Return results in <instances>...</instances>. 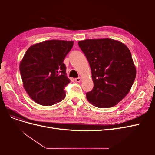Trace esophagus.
Wrapping results in <instances>:
<instances>
[{
	"instance_id": "34e87169",
	"label": "esophagus",
	"mask_w": 155,
	"mask_h": 155,
	"mask_svg": "<svg viewBox=\"0 0 155 155\" xmlns=\"http://www.w3.org/2000/svg\"><path fill=\"white\" fill-rule=\"evenodd\" d=\"M75 81H76V82H80L81 81V78H76V79H75Z\"/></svg>"
}]
</instances>
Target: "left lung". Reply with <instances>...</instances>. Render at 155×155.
<instances>
[{
    "label": "left lung",
    "instance_id": "1",
    "mask_svg": "<svg viewBox=\"0 0 155 155\" xmlns=\"http://www.w3.org/2000/svg\"><path fill=\"white\" fill-rule=\"evenodd\" d=\"M90 64L94 82L86 94L95 107L109 108L129 92L137 70L130 51L125 45L111 39H86L78 42Z\"/></svg>",
    "mask_w": 155,
    "mask_h": 155
}]
</instances>
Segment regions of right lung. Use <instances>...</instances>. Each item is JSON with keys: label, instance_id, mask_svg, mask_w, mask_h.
I'll return each instance as SVG.
<instances>
[{"label": "right lung", "instance_id": "1", "mask_svg": "<svg viewBox=\"0 0 155 155\" xmlns=\"http://www.w3.org/2000/svg\"><path fill=\"white\" fill-rule=\"evenodd\" d=\"M74 41L48 40L31 46L20 63L25 91L41 105L50 106L65 97L64 87L70 82L63 61Z\"/></svg>", "mask_w": 155, "mask_h": 155}]
</instances>
